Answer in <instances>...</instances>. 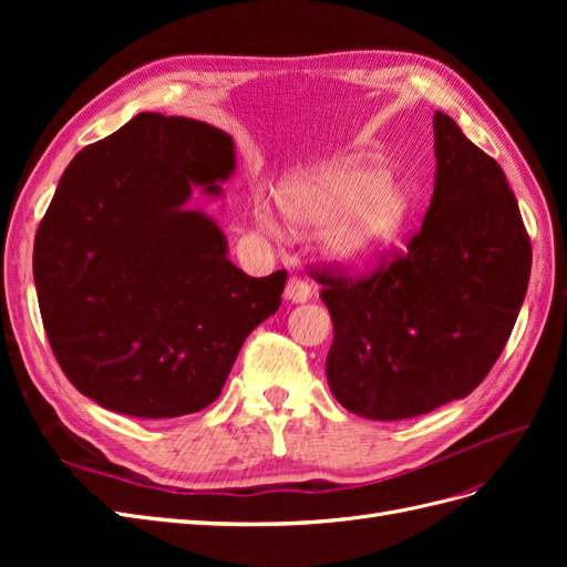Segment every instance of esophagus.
I'll return each mask as SVG.
<instances>
[{"label": "esophagus", "mask_w": 567, "mask_h": 567, "mask_svg": "<svg viewBox=\"0 0 567 567\" xmlns=\"http://www.w3.org/2000/svg\"><path fill=\"white\" fill-rule=\"evenodd\" d=\"M312 298V286L300 277H290L286 284V300L290 302H307Z\"/></svg>", "instance_id": "esophagus-1"}]
</instances>
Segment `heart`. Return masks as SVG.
Returning a JSON list of instances; mask_svg holds the SVG:
<instances>
[{"label": "heart", "instance_id": "heart-1", "mask_svg": "<svg viewBox=\"0 0 567 567\" xmlns=\"http://www.w3.org/2000/svg\"><path fill=\"white\" fill-rule=\"evenodd\" d=\"M296 227L326 229L323 250L348 271H369L400 248L411 219L409 188L367 156H342L302 173L284 192ZM260 221L277 229L269 208Z\"/></svg>", "mask_w": 567, "mask_h": 567}]
</instances>
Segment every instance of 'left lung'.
Masks as SVG:
<instances>
[{"label":"left lung","mask_w":567,"mask_h":567,"mask_svg":"<svg viewBox=\"0 0 567 567\" xmlns=\"http://www.w3.org/2000/svg\"><path fill=\"white\" fill-rule=\"evenodd\" d=\"M435 192L406 252L371 277L319 274L333 321L326 379L357 416L400 421L463 400L523 307L532 246L504 169L435 111Z\"/></svg>","instance_id":"1"}]
</instances>
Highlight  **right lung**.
I'll use <instances>...</instances> for the list:
<instances>
[{
  "instance_id": "add662e5",
  "label": "right lung",
  "mask_w": 567,
  "mask_h": 567,
  "mask_svg": "<svg viewBox=\"0 0 567 567\" xmlns=\"http://www.w3.org/2000/svg\"><path fill=\"white\" fill-rule=\"evenodd\" d=\"M234 140L192 117L140 113L65 167L35 236L32 274L63 373L104 409L175 419L213 404L238 350L279 310L286 269L252 279L217 221Z\"/></svg>"
}]
</instances>
